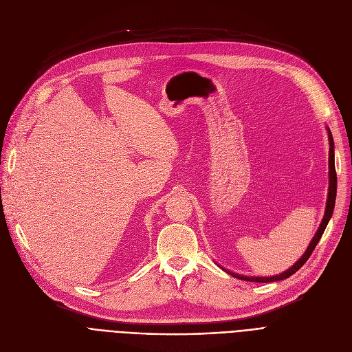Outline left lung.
<instances>
[{"mask_svg":"<svg viewBox=\"0 0 352 352\" xmlns=\"http://www.w3.org/2000/svg\"><path fill=\"white\" fill-rule=\"evenodd\" d=\"M327 131H328V141H329V157H328V177H329V186H328V197H327V206H325V212H324V218L321 221V226L318 228V231L316 232V235H314L312 241L309 243L307 251L304 252V255L300 258V260L295 263L291 268H288L287 271H284L283 274H278V275H272V276H247V275H239V274H235L230 270H226L223 268L224 271H227L230 275H232L234 278H238V280H244V281H251V283H274V281H281V280H285L288 278V276H291L292 274L297 272L309 258V255L312 254V251L316 250L318 241L321 239L329 219L332 217V212H334V206H336V197H337V173H336V160H334V140H332V134L329 131V128L327 126Z\"/></svg>","mask_w":352,"mask_h":352,"instance_id":"obj_1","label":"left lung"}]
</instances>
